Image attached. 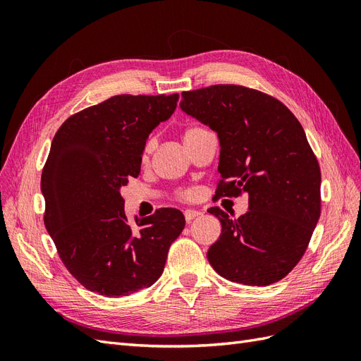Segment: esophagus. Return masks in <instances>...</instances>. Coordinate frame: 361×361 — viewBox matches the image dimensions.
<instances>
[{
  "label": "esophagus",
  "mask_w": 361,
  "mask_h": 361,
  "mask_svg": "<svg viewBox=\"0 0 361 361\" xmlns=\"http://www.w3.org/2000/svg\"><path fill=\"white\" fill-rule=\"evenodd\" d=\"M202 215V212L200 211H195V209H187L185 211V220H187L188 223H191L194 218H197V216H200Z\"/></svg>",
  "instance_id": "34e87169"
}]
</instances>
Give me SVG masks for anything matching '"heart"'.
Here are the masks:
<instances>
[{
    "label": "heart",
    "instance_id": "obj_1",
    "mask_svg": "<svg viewBox=\"0 0 361 361\" xmlns=\"http://www.w3.org/2000/svg\"><path fill=\"white\" fill-rule=\"evenodd\" d=\"M199 129H202V128H197V126L188 128V129L185 130V133H183V138H185V137H188L190 134L195 133V130H199ZM155 146H157V140H155L154 137H150V138L146 141V145H145V150H143V159H147V158H149V155L152 154V152H154ZM190 195H191L190 192H183V194H182V197H190Z\"/></svg>",
    "mask_w": 361,
    "mask_h": 361
}]
</instances>
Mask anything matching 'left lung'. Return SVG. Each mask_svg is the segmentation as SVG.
<instances>
[{"label": "left lung", "mask_w": 361, "mask_h": 361, "mask_svg": "<svg viewBox=\"0 0 361 361\" xmlns=\"http://www.w3.org/2000/svg\"><path fill=\"white\" fill-rule=\"evenodd\" d=\"M180 110L220 140L215 197L248 195V212L238 220L216 206L207 209L221 223L207 260L221 277L247 286L281 280L302 257L321 215V170L301 123L276 97L232 84L182 92Z\"/></svg>", "instance_id": "left-lung-1"}]
</instances>
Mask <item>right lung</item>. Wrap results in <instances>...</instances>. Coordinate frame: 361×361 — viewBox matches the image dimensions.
<instances>
[{
    "label": "right lung",
    "mask_w": 361,
    "mask_h": 361,
    "mask_svg": "<svg viewBox=\"0 0 361 361\" xmlns=\"http://www.w3.org/2000/svg\"><path fill=\"white\" fill-rule=\"evenodd\" d=\"M179 94H118L71 116L57 130L42 171L45 227L64 267L81 285L120 297L154 285L185 227L174 207L125 215L120 194L137 178L146 140L176 110Z\"/></svg>",
    "instance_id": "obj_1"
}]
</instances>
